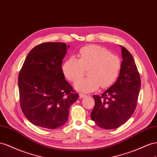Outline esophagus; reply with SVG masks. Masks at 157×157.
Listing matches in <instances>:
<instances>
[{
	"mask_svg": "<svg viewBox=\"0 0 157 157\" xmlns=\"http://www.w3.org/2000/svg\"><path fill=\"white\" fill-rule=\"evenodd\" d=\"M86 96H87L86 95H85V94H83V93H79V98H82L86 97Z\"/></svg>",
	"mask_w": 157,
	"mask_h": 157,
	"instance_id": "esophagus-1",
	"label": "esophagus"
}]
</instances>
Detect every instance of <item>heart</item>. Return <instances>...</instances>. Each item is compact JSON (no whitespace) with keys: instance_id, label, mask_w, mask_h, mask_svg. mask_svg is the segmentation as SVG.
Instances as JSON below:
<instances>
[{"instance_id":"obj_1","label":"heart","mask_w":157,"mask_h":157,"mask_svg":"<svg viewBox=\"0 0 157 157\" xmlns=\"http://www.w3.org/2000/svg\"><path fill=\"white\" fill-rule=\"evenodd\" d=\"M121 67L119 57L106 48L97 45L83 47L78 55V59L71 57L62 66L64 75L74 82L88 69V78H82L74 83V87L83 92H92L101 86L110 87L117 79Z\"/></svg>"}]
</instances>
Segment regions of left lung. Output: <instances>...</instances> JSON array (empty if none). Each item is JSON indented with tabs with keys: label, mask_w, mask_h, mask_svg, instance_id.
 Here are the masks:
<instances>
[{
	"label": "left lung",
	"mask_w": 157,
	"mask_h": 157,
	"mask_svg": "<svg viewBox=\"0 0 157 157\" xmlns=\"http://www.w3.org/2000/svg\"><path fill=\"white\" fill-rule=\"evenodd\" d=\"M122 61L116 82L101 96L93 95L91 118L98 127L118 128L130 118L136 109L141 88L140 73L131 53L120 45Z\"/></svg>",
	"instance_id": "left-lung-1"
}]
</instances>
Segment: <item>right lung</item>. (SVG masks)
<instances>
[{"label": "right lung", "instance_id": "1", "mask_svg": "<svg viewBox=\"0 0 157 157\" xmlns=\"http://www.w3.org/2000/svg\"><path fill=\"white\" fill-rule=\"evenodd\" d=\"M70 45L44 43L27 56L18 76L20 106L33 124L56 129L68 120L70 106L79 94L65 79L62 63Z\"/></svg>", "mask_w": 157, "mask_h": 157}]
</instances>
